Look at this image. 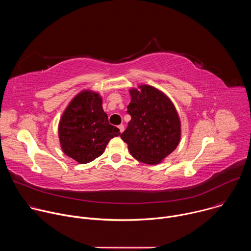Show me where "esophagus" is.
<instances>
[{
  "mask_svg": "<svg viewBox=\"0 0 251 251\" xmlns=\"http://www.w3.org/2000/svg\"><path fill=\"white\" fill-rule=\"evenodd\" d=\"M118 128H119L120 133H122V132L124 131V125H122V124H121V125H119V126H118Z\"/></svg>",
  "mask_w": 251,
  "mask_h": 251,
  "instance_id": "1",
  "label": "esophagus"
}]
</instances>
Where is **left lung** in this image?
Masks as SVG:
<instances>
[{
    "mask_svg": "<svg viewBox=\"0 0 251 251\" xmlns=\"http://www.w3.org/2000/svg\"><path fill=\"white\" fill-rule=\"evenodd\" d=\"M131 116L121 138L138 161L156 165L170 155L181 139V123L172 101L158 89L142 85L130 90Z\"/></svg>",
    "mask_w": 251,
    "mask_h": 251,
    "instance_id": "left-lung-1",
    "label": "left lung"
}]
</instances>
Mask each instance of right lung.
I'll return each instance as SVG.
<instances>
[{
  "label": "right lung",
  "mask_w": 251,
  "mask_h": 251,
  "mask_svg": "<svg viewBox=\"0 0 251 251\" xmlns=\"http://www.w3.org/2000/svg\"><path fill=\"white\" fill-rule=\"evenodd\" d=\"M119 129L108 122L102 99L92 91H82L69 103L59 122L58 136L62 151L80 164H87L103 154Z\"/></svg>",
  "instance_id": "1"
}]
</instances>
